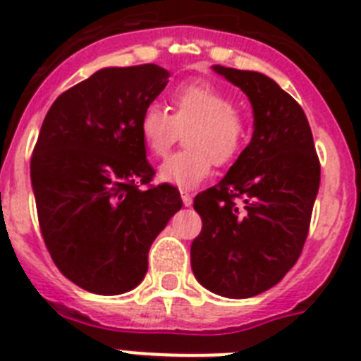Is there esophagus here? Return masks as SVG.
<instances>
[{
    "instance_id": "esophagus-1",
    "label": "esophagus",
    "mask_w": 361,
    "mask_h": 361,
    "mask_svg": "<svg viewBox=\"0 0 361 361\" xmlns=\"http://www.w3.org/2000/svg\"><path fill=\"white\" fill-rule=\"evenodd\" d=\"M181 200H183V205H185V207L192 205V195L187 192V190H181Z\"/></svg>"
}]
</instances>
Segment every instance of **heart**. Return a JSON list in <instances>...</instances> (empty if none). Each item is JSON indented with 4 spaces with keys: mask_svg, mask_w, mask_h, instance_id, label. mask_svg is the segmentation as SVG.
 Instances as JSON below:
<instances>
[{
    "mask_svg": "<svg viewBox=\"0 0 361 361\" xmlns=\"http://www.w3.org/2000/svg\"><path fill=\"white\" fill-rule=\"evenodd\" d=\"M172 114L148 104L139 119V132L154 156H165L185 135V152L174 154L159 166V180L180 189H195L211 174L213 165H226L240 154L250 139V119L237 110L231 97L207 84H185L171 93Z\"/></svg>",
    "mask_w": 361,
    "mask_h": 361,
    "instance_id": "obj_1",
    "label": "heart"
}]
</instances>
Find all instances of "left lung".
Listing matches in <instances>:
<instances>
[{"instance_id": "1", "label": "left lung", "mask_w": 361, "mask_h": 361, "mask_svg": "<svg viewBox=\"0 0 361 361\" xmlns=\"http://www.w3.org/2000/svg\"><path fill=\"white\" fill-rule=\"evenodd\" d=\"M253 106V137L220 183L196 195L202 233L190 246L198 283L224 298L266 292L298 262L321 166L301 106L257 71L213 66Z\"/></svg>"}]
</instances>
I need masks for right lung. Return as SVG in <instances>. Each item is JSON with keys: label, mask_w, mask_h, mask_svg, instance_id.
<instances>
[{"label": "right lung", "mask_w": 361, "mask_h": 361, "mask_svg": "<svg viewBox=\"0 0 361 361\" xmlns=\"http://www.w3.org/2000/svg\"><path fill=\"white\" fill-rule=\"evenodd\" d=\"M166 82L156 63L104 68L63 92L42 124L31 159L42 237L56 268L87 292L135 288L152 242L183 205L176 187L150 185L139 132Z\"/></svg>", "instance_id": "obj_1"}]
</instances>
